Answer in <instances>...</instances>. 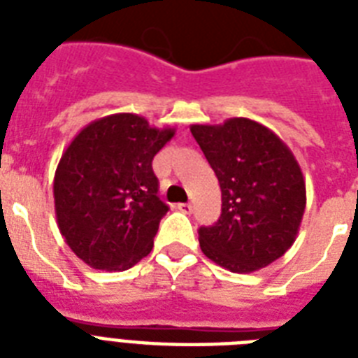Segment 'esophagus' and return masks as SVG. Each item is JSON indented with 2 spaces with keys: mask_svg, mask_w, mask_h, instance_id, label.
<instances>
[{
  "mask_svg": "<svg viewBox=\"0 0 358 358\" xmlns=\"http://www.w3.org/2000/svg\"><path fill=\"white\" fill-rule=\"evenodd\" d=\"M180 210V212L182 213H191L193 212V206H191L189 202H182V204H178V206H176Z\"/></svg>",
  "mask_w": 358,
  "mask_h": 358,
  "instance_id": "esophagus-1",
  "label": "esophagus"
}]
</instances>
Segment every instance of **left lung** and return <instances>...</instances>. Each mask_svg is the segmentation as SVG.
I'll use <instances>...</instances> for the list:
<instances>
[{"label":"left lung","instance_id":"left-lung-1","mask_svg":"<svg viewBox=\"0 0 358 358\" xmlns=\"http://www.w3.org/2000/svg\"><path fill=\"white\" fill-rule=\"evenodd\" d=\"M221 185V217L201 227L202 252L232 273H252L286 252L299 234L306 187L294 152L256 120L191 124Z\"/></svg>","mask_w":358,"mask_h":358}]
</instances>
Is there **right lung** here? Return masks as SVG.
<instances>
[{
    "mask_svg": "<svg viewBox=\"0 0 358 358\" xmlns=\"http://www.w3.org/2000/svg\"><path fill=\"white\" fill-rule=\"evenodd\" d=\"M174 131L115 113L87 124L66 146L53 178L55 217L87 266L124 271L152 250L169 210L157 196L152 159Z\"/></svg>",
    "mask_w": 358,
    "mask_h": 358,
    "instance_id": "1",
    "label": "right lung"
}]
</instances>
